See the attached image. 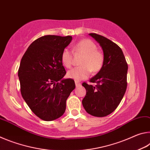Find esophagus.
<instances>
[{"instance_id":"1","label":"esophagus","mask_w":150,"mask_h":150,"mask_svg":"<svg viewBox=\"0 0 150 150\" xmlns=\"http://www.w3.org/2000/svg\"><path fill=\"white\" fill-rule=\"evenodd\" d=\"M75 86H76V87H79V86H80L81 85V83H79V81H75Z\"/></svg>"}]
</instances>
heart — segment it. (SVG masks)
Segmentation results:
<instances>
[{"label": "heart", "instance_id": "1", "mask_svg": "<svg viewBox=\"0 0 150 150\" xmlns=\"http://www.w3.org/2000/svg\"><path fill=\"white\" fill-rule=\"evenodd\" d=\"M75 54L83 55L80 62V67H75L67 72V77L75 80H82L89 76L91 71L98 72L102 69L105 62V56L102 52L97 50L95 43L88 39L82 40L73 47ZM61 59L63 65L70 68L73 64L72 53L68 49L63 51Z\"/></svg>", "mask_w": 150, "mask_h": 150}]
</instances>
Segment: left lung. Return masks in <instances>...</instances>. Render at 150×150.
<instances>
[{
    "label": "left lung",
    "mask_w": 150,
    "mask_h": 150,
    "mask_svg": "<svg viewBox=\"0 0 150 150\" xmlns=\"http://www.w3.org/2000/svg\"><path fill=\"white\" fill-rule=\"evenodd\" d=\"M102 47L105 62L90 82L83 83L86 95L82 100L85 110L96 117H104L115 110L125 94L127 87L128 64L121 48L103 35L89 34Z\"/></svg>",
    "instance_id": "1"
}]
</instances>
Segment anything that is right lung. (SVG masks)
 Returning a JSON list of instances; mask_svg holds the SVG:
<instances>
[{
	"label": "right lung",
	"mask_w": 150,
	"mask_h": 150,
	"mask_svg": "<svg viewBox=\"0 0 150 150\" xmlns=\"http://www.w3.org/2000/svg\"><path fill=\"white\" fill-rule=\"evenodd\" d=\"M72 36L47 35L33 42L22 57L18 75L22 97L38 117L52 121L64 114L74 80L63 79L61 59Z\"/></svg>",
	"instance_id": "add662e5"
}]
</instances>
